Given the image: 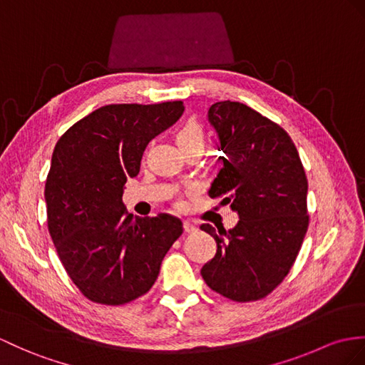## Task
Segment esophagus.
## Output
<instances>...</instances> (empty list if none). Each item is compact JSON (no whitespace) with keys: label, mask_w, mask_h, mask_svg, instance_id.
Here are the masks:
<instances>
[{"label":"esophagus","mask_w":365,"mask_h":365,"mask_svg":"<svg viewBox=\"0 0 365 365\" xmlns=\"http://www.w3.org/2000/svg\"><path fill=\"white\" fill-rule=\"evenodd\" d=\"M182 226H184V232H187V234H193V232H197V226H195L192 221H189V220H184V223H182Z\"/></svg>","instance_id":"34e87169"}]
</instances>
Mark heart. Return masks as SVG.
Returning a JSON list of instances; mask_svg holds the SVG:
<instances>
[{
    "mask_svg": "<svg viewBox=\"0 0 365 365\" xmlns=\"http://www.w3.org/2000/svg\"><path fill=\"white\" fill-rule=\"evenodd\" d=\"M204 140H206V131L202 125L195 119L185 120L182 125L176 130V142L182 148L200 147L202 148Z\"/></svg>",
    "mask_w": 365,
    "mask_h": 365,
    "instance_id": "obj_1",
    "label": "heart"
}]
</instances>
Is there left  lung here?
Here are the masks:
<instances>
[{"mask_svg": "<svg viewBox=\"0 0 365 365\" xmlns=\"http://www.w3.org/2000/svg\"><path fill=\"white\" fill-rule=\"evenodd\" d=\"M207 115L225 153L209 197L223 198L240 220L227 232L201 225L217 242L201 275L230 300H259L287 277L305 238V170L288 133L247 105L217 102Z\"/></svg>", "mask_w": 365, "mask_h": 365, "instance_id": "left-lung-1", "label": "left lung"}]
</instances>
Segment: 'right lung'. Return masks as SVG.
Instances as JSON below:
<instances>
[{
  "mask_svg": "<svg viewBox=\"0 0 365 365\" xmlns=\"http://www.w3.org/2000/svg\"><path fill=\"white\" fill-rule=\"evenodd\" d=\"M182 111L181 101L105 105L56 144L44 185L48 229L71 280L96 304L123 305L144 296L182 234L180 218H133L122 202L148 142Z\"/></svg>",
  "mask_w": 365,
  "mask_h": 365,
  "instance_id": "obj_1",
  "label": "right lung"
}]
</instances>
